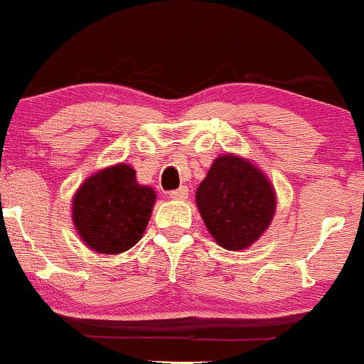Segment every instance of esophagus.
Masks as SVG:
<instances>
[{
	"label": "esophagus",
	"mask_w": 364,
	"mask_h": 364,
	"mask_svg": "<svg viewBox=\"0 0 364 364\" xmlns=\"http://www.w3.org/2000/svg\"><path fill=\"white\" fill-rule=\"evenodd\" d=\"M168 196L172 197V199H178V200L187 199V196H189V189H187L186 186H182V187H178V189L170 191V192H168Z\"/></svg>",
	"instance_id": "esophagus-1"
}]
</instances>
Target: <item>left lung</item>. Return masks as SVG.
Listing matches in <instances>:
<instances>
[{
  "label": "left lung",
  "mask_w": 364,
  "mask_h": 364,
  "mask_svg": "<svg viewBox=\"0 0 364 364\" xmlns=\"http://www.w3.org/2000/svg\"><path fill=\"white\" fill-rule=\"evenodd\" d=\"M196 200L209 232L226 250L255 243L270 224L277 204L267 177L235 155L214 160Z\"/></svg>",
  "instance_id": "1"
}]
</instances>
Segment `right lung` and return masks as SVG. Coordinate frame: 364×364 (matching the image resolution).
Segmentation results:
<instances>
[{
	"instance_id": "obj_1",
	"label": "right lung",
	"mask_w": 364,
	"mask_h": 364,
	"mask_svg": "<svg viewBox=\"0 0 364 364\" xmlns=\"http://www.w3.org/2000/svg\"><path fill=\"white\" fill-rule=\"evenodd\" d=\"M155 192L136 182L129 165L101 170L80 186L73 219L79 236L97 253L116 255L138 243L146 230Z\"/></svg>"
}]
</instances>
